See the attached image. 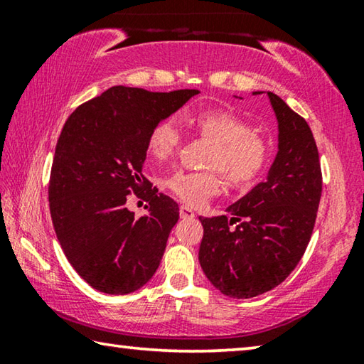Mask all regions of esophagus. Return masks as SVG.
I'll use <instances>...</instances> for the list:
<instances>
[{
  "label": "esophagus",
  "instance_id": "34e87169",
  "mask_svg": "<svg viewBox=\"0 0 364 364\" xmlns=\"http://www.w3.org/2000/svg\"><path fill=\"white\" fill-rule=\"evenodd\" d=\"M180 217L181 218H194L196 213H194L193 208H189L188 205H181L180 207Z\"/></svg>",
  "mask_w": 364,
  "mask_h": 364
}]
</instances>
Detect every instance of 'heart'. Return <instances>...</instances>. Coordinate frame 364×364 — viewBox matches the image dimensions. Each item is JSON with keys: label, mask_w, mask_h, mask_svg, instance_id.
<instances>
[{"label": "heart", "mask_w": 364, "mask_h": 364, "mask_svg": "<svg viewBox=\"0 0 364 364\" xmlns=\"http://www.w3.org/2000/svg\"><path fill=\"white\" fill-rule=\"evenodd\" d=\"M188 123L199 136L215 144L208 168L220 170L232 188H249L258 180L269 162V143L254 132L250 123L231 110L200 109L188 117ZM181 134L173 120H162L147 136V152L162 162L173 156ZM215 171H178L167 181L168 189L189 205H200L220 191Z\"/></svg>", "instance_id": "1"}]
</instances>
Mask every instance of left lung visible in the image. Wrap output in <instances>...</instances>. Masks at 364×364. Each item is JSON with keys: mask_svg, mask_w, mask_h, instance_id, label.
<instances>
[{"mask_svg": "<svg viewBox=\"0 0 364 364\" xmlns=\"http://www.w3.org/2000/svg\"><path fill=\"white\" fill-rule=\"evenodd\" d=\"M267 95L279 130L267 181L228 207V215L199 217L200 267L232 299L268 292L292 273L310 242L321 199V165L310 127L279 96Z\"/></svg>", "mask_w": 364, "mask_h": 364, "instance_id": "obj_1", "label": "left lung"}]
</instances>
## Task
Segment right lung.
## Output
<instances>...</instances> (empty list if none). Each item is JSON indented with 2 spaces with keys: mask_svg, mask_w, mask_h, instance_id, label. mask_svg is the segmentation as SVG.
<instances>
[{
  "mask_svg": "<svg viewBox=\"0 0 364 364\" xmlns=\"http://www.w3.org/2000/svg\"><path fill=\"white\" fill-rule=\"evenodd\" d=\"M196 95L112 86L67 119L49 178V210L67 260L96 291L134 292L159 268L180 207L143 175L147 136ZM132 193L150 202L144 218L126 208Z\"/></svg>",
  "mask_w": 364,
  "mask_h": 364,
  "instance_id": "obj_1",
  "label": "right lung"
}]
</instances>
